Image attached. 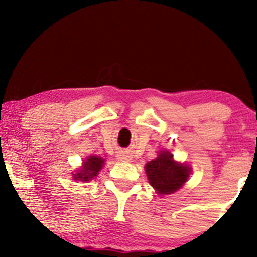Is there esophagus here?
I'll return each instance as SVG.
<instances>
[{
    "label": "esophagus",
    "instance_id": "1",
    "mask_svg": "<svg viewBox=\"0 0 257 257\" xmlns=\"http://www.w3.org/2000/svg\"><path fill=\"white\" fill-rule=\"evenodd\" d=\"M118 159L121 161H130L131 160V156H130V154H126V153H120L118 156Z\"/></svg>",
    "mask_w": 257,
    "mask_h": 257
}]
</instances>
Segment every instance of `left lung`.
<instances>
[{
    "instance_id": "8db88e82",
    "label": "left lung",
    "mask_w": 257,
    "mask_h": 257,
    "mask_svg": "<svg viewBox=\"0 0 257 257\" xmlns=\"http://www.w3.org/2000/svg\"><path fill=\"white\" fill-rule=\"evenodd\" d=\"M145 171L152 187L160 194H171L178 191L189 177V167L173 160V156L163 151L158 158L146 164Z\"/></svg>"
}]
</instances>
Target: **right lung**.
Instances as JSON below:
<instances>
[{"label": "right lung", "mask_w": 257, "mask_h": 257, "mask_svg": "<svg viewBox=\"0 0 257 257\" xmlns=\"http://www.w3.org/2000/svg\"><path fill=\"white\" fill-rule=\"evenodd\" d=\"M104 165V159H101L99 157L91 156L87 158V160L84 163L83 168L80 170L79 173L75 174V179H78V180L82 181H89L93 177H96L98 172L101 170Z\"/></svg>", "instance_id": "add662e5"}]
</instances>
